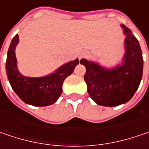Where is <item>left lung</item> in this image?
<instances>
[{"instance_id":"left-lung-1","label":"left lung","mask_w":149,"mask_h":149,"mask_svg":"<svg viewBox=\"0 0 149 149\" xmlns=\"http://www.w3.org/2000/svg\"><path fill=\"white\" fill-rule=\"evenodd\" d=\"M126 35V53L123 65L105 70L87 60H81L86 68L84 80L88 93L96 104L118 106L128 102L135 94L143 75V60L139 40L128 27L122 25Z\"/></svg>"}]
</instances>
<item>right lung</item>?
Masks as SVG:
<instances>
[{
  "label": "right lung",
  "instance_id": "1",
  "mask_svg": "<svg viewBox=\"0 0 149 149\" xmlns=\"http://www.w3.org/2000/svg\"><path fill=\"white\" fill-rule=\"evenodd\" d=\"M18 41L19 36L15 35L9 47L6 59V73L12 89L20 100L28 104L47 106L54 104L62 93L64 80L73 73L79 60L76 59L67 63L51 75L41 78L25 77L19 73L16 67L15 48Z\"/></svg>",
  "mask_w": 149,
  "mask_h": 149
}]
</instances>
